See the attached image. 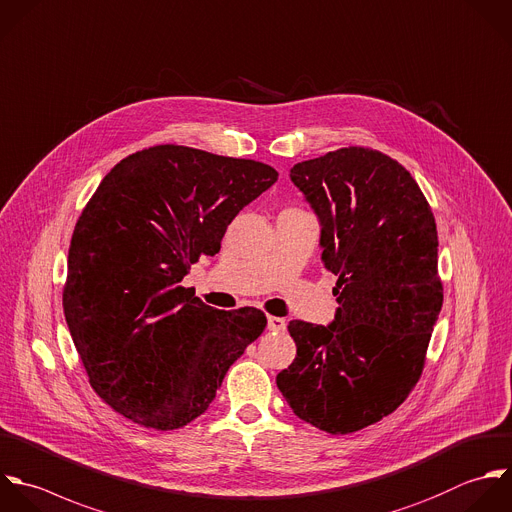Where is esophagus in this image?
Returning a JSON list of instances; mask_svg holds the SVG:
<instances>
[{
    "instance_id": "1",
    "label": "esophagus",
    "mask_w": 512,
    "mask_h": 512,
    "mask_svg": "<svg viewBox=\"0 0 512 512\" xmlns=\"http://www.w3.org/2000/svg\"><path fill=\"white\" fill-rule=\"evenodd\" d=\"M267 327H269V331H285L287 329V321L285 319H281V317H269L267 319Z\"/></svg>"
}]
</instances>
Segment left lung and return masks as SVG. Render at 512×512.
Returning a JSON list of instances; mask_svg holds the SVG:
<instances>
[{
    "mask_svg": "<svg viewBox=\"0 0 512 512\" xmlns=\"http://www.w3.org/2000/svg\"><path fill=\"white\" fill-rule=\"evenodd\" d=\"M291 179L321 221L339 309L329 327L289 323L297 357L277 387L299 419L349 435L391 415L423 375L443 307L437 223L413 175L371 147L301 161Z\"/></svg>",
    "mask_w": 512,
    "mask_h": 512,
    "instance_id": "left-lung-1",
    "label": "left lung"
}]
</instances>
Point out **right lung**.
<instances>
[{
    "mask_svg": "<svg viewBox=\"0 0 512 512\" xmlns=\"http://www.w3.org/2000/svg\"><path fill=\"white\" fill-rule=\"evenodd\" d=\"M277 177L255 159L173 143L103 177L71 235L63 313L91 389L115 413L145 429L185 427L265 331L263 311H217L179 283Z\"/></svg>",
    "mask_w": 512,
    "mask_h": 512,
    "instance_id": "add662e5",
    "label": "right lung"
}]
</instances>
